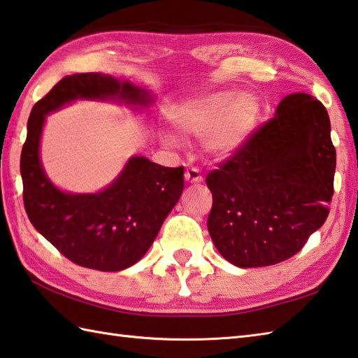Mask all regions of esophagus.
Masks as SVG:
<instances>
[{"label": "esophagus", "instance_id": "esophagus-1", "mask_svg": "<svg viewBox=\"0 0 358 358\" xmlns=\"http://www.w3.org/2000/svg\"><path fill=\"white\" fill-rule=\"evenodd\" d=\"M185 180L192 182V184H198V182H202V174L198 169H188L185 171Z\"/></svg>", "mask_w": 358, "mask_h": 358}]
</instances>
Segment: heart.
I'll return each mask as SVG.
<instances>
[{"label": "heart", "mask_w": 358, "mask_h": 358, "mask_svg": "<svg viewBox=\"0 0 358 358\" xmlns=\"http://www.w3.org/2000/svg\"><path fill=\"white\" fill-rule=\"evenodd\" d=\"M259 105L250 94L217 91L189 99L174 111V122L185 133L206 136V147L216 156L238 151L253 133Z\"/></svg>", "instance_id": "obj_1"}]
</instances>
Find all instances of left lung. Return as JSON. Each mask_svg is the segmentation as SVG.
<instances>
[{
	"instance_id": "left-lung-1",
	"label": "left lung",
	"mask_w": 358,
	"mask_h": 358,
	"mask_svg": "<svg viewBox=\"0 0 358 358\" xmlns=\"http://www.w3.org/2000/svg\"><path fill=\"white\" fill-rule=\"evenodd\" d=\"M335 164L322 101L304 92L284 97L275 117L206 179L217 252L243 268L294 257L329 215Z\"/></svg>"
}]
</instances>
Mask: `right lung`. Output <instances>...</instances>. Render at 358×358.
<instances>
[{"label": "right lung", "mask_w": 358, "mask_h": 358, "mask_svg": "<svg viewBox=\"0 0 358 358\" xmlns=\"http://www.w3.org/2000/svg\"><path fill=\"white\" fill-rule=\"evenodd\" d=\"M78 99L141 106L152 101L147 90L100 72L62 78L36 101L27 120L20 162L24 208L35 230L69 261L94 271L119 272L148 252L180 198L184 166L169 169L134 156L103 192L72 194L58 189L40 162L41 131L49 113Z\"/></svg>", "instance_id": "right-lung-1"}]
</instances>
